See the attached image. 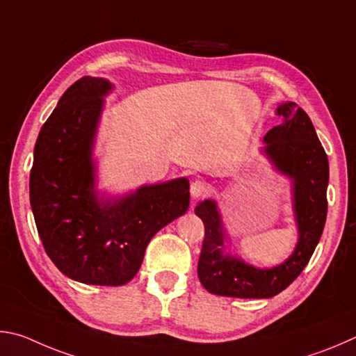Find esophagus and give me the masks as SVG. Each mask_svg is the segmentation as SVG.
Segmentation results:
<instances>
[{
	"mask_svg": "<svg viewBox=\"0 0 356 356\" xmlns=\"http://www.w3.org/2000/svg\"><path fill=\"white\" fill-rule=\"evenodd\" d=\"M208 194V184L202 181V179H195L191 184V195L192 198H200Z\"/></svg>",
	"mask_w": 356,
	"mask_h": 356,
	"instance_id": "obj_1",
	"label": "esophagus"
}]
</instances>
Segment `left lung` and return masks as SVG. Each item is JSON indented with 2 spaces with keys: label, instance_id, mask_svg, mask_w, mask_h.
<instances>
[{
  "label": "left lung",
  "instance_id": "obj_1",
  "mask_svg": "<svg viewBox=\"0 0 356 356\" xmlns=\"http://www.w3.org/2000/svg\"><path fill=\"white\" fill-rule=\"evenodd\" d=\"M283 123L264 136V152L280 172L294 181V211L298 242L288 261L272 269H257L223 254V228L214 202L204 200L195 214L204 223L198 258V278L204 289L234 298H269L280 294L300 275L319 242L327 219L328 158L309 117L296 103L277 109Z\"/></svg>",
  "mask_w": 356,
  "mask_h": 356
}]
</instances>
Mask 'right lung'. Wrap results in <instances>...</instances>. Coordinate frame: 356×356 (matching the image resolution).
I'll list each match as a JSON object with an SVG mask.
<instances>
[{"mask_svg": "<svg viewBox=\"0 0 356 356\" xmlns=\"http://www.w3.org/2000/svg\"><path fill=\"white\" fill-rule=\"evenodd\" d=\"M103 78L84 76L60 97L34 147L29 200L49 259L68 278L120 286L139 272L153 236L189 208L184 178L143 186L114 204L93 192L92 147L104 93Z\"/></svg>", "mask_w": 356, "mask_h": 356, "instance_id": "right-lung-1", "label": "right lung"}]
</instances>
